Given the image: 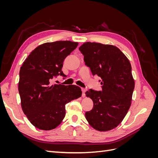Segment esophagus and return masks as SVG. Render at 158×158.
I'll use <instances>...</instances> for the list:
<instances>
[{
	"instance_id": "1",
	"label": "esophagus",
	"mask_w": 158,
	"mask_h": 158,
	"mask_svg": "<svg viewBox=\"0 0 158 158\" xmlns=\"http://www.w3.org/2000/svg\"><path fill=\"white\" fill-rule=\"evenodd\" d=\"M82 96L83 98H84V97H85V91H86V89H84V88H82Z\"/></svg>"
}]
</instances>
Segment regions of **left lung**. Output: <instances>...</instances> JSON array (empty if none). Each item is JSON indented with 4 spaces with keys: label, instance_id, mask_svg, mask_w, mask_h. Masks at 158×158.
I'll list each match as a JSON object with an SVG mask.
<instances>
[{
    "label": "left lung",
    "instance_id": "8db88e82",
    "mask_svg": "<svg viewBox=\"0 0 158 158\" xmlns=\"http://www.w3.org/2000/svg\"><path fill=\"white\" fill-rule=\"evenodd\" d=\"M79 50L92 74L102 78V91L90 89L85 92L94 103L92 109L85 112V118L95 130L111 131L123 121L131 105L135 80L130 61L112 45L85 42Z\"/></svg>",
    "mask_w": 158,
    "mask_h": 158
}]
</instances>
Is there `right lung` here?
<instances>
[{"mask_svg":"<svg viewBox=\"0 0 158 158\" xmlns=\"http://www.w3.org/2000/svg\"><path fill=\"white\" fill-rule=\"evenodd\" d=\"M78 45L70 41L45 43L32 51L21 66L18 91L22 111L40 130L58 127L65 117V105L82 95L76 85L51 83L55 76L66 77L63 62Z\"/></svg>","mask_w":158,"mask_h":158,"instance_id":"1","label":"right lung"}]
</instances>
